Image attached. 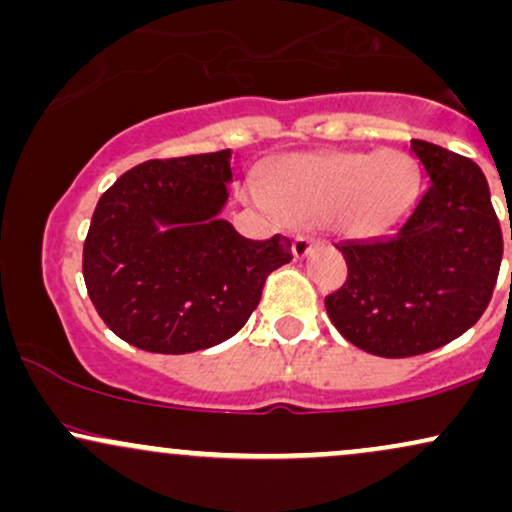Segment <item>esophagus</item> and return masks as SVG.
<instances>
[{"mask_svg": "<svg viewBox=\"0 0 512 512\" xmlns=\"http://www.w3.org/2000/svg\"><path fill=\"white\" fill-rule=\"evenodd\" d=\"M315 245H317V240H315V238H308V236H296V238H293V245H291L293 257H296V260H303V257H308V255H310V250H313Z\"/></svg>", "mask_w": 512, "mask_h": 512, "instance_id": "34e87169", "label": "esophagus"}]
</instances>
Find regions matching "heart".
<instances>
[{"instance_id": "b5f03b06", "label": "heart", "mask_w": 512, "mask_h": 512, "mask_svg": "<svg viewBox=\"0 0 512 512\" xmlns=\"http://www.w3.org/2000/svg\"><path fill=\"white\" fill-rule=\"evenodd\" d=\"M419 187L414 161L397 149L375 154H296L252 182L250 197L293 221H327L351 240L385 238L404 219Z\"/></svg>"}]
</instances>
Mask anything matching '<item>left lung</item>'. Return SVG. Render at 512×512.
I'll list each match as a JSON object with an SVG mask.
<instances>
[{
    "label": "left lung",
    "instance_id": "8db88e82",
    "mask_svg": "<svg viewBox=\"0 0 512 512\" xmlns=\"http://www.w3.org/2000/svg\"><path fill=\"white\" fill-rule=\"evenodd\" d=\"M409 151L428 180L424 195L392 236L337 245L349 276L325 298L342 337L385 358L426 354L467 332L491 301L503 257L477 163L421 139Z\"/></svg>",
    "mask_w": 512,
    "mask_h": 512
}]
</instances>
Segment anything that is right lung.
<instances>
[{"mask_svg": "<svg viewBox=\"0 0 512 512\" xmlns=\"http://www.w3.org/2000/svg\"><path fill=\"white\" fill-rule=\"evenodd\" d=\"M231 149L146 161L98 199L84 281L117 337L151 354H190L248 322L264 279L291 262V240H248L221 211Z\"/></svg>", "mask_w": 512, "mask_h": 512, "instance_id": "add662e5", "label": "right lung"}]
</instances>
